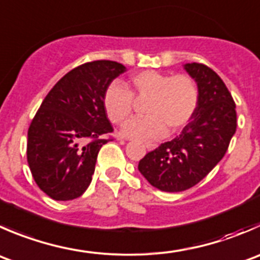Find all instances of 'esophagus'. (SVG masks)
Instances as JSON below:
<instances>
[{"instance_id": "esophagus-1", "label": "esophagus", "mask_w": 260, "mask_h": 260, "mask_svg": "<svg viewBox=\"0 0 260 260\" xmlns=\"http://www.w3.org/2000/svg\"><path fill=\"white\" fill-rule=\"evenodd\" d=\"M145 146H146V148H147L148 151H152V150H155L156 147H157V145H156V143H151V142H146Z\"/></svg>"}]
</instances>
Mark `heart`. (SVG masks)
<instances>
[{
    "instance_id": "heart-1",
    "label": "heart",
    "mask_w": 260,
    "mask_h": 260,
    "mask_svg": "<svg viewBox=\"0 0 260 260\" xmlns=\"http://www.w3.org/2000/svg\"><path fill=\"white\" fill-rule=\"evenodd\" d=\"M132 92L119 82H113L104 94L103 104L115 124H123L132 115L135 99H147V115L129 120L123 136L135 140H156L165 133H175L185 127L200 104V89L189 75H171L146 70L131 76Z\"/></svg>"
}]
</instances>
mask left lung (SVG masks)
<instances>
[{"label": "left lung", "mask_w": 260, "mask_h": 260, "mask_svg": "<svg viewBox=\"0 0 260 260\" xmlns=\"http://www.w3.org/2000/svg\"><path fill=\"white\" fill-rule=\"evenodd\" d=\"M184 70L200 89L197 110L180 135L138 164L151 185L170 193L200 183L225 156L238 125L235 102L221 77L202 63H186Z\"/></svg>", "instance_id": "left-lung-1"}]
</instances>
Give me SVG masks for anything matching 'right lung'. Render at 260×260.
<instances>
[{
  "label": "right lung",
  "instance_id": "right-lung-1",
  "mask_svg": "<svg viewBox=\"0 0 260 260\" xmlns=\"http://www.w3.org/2000/svg\"><path fill=\"white\" fill-rule=\"evenodd\" d=\"M122 63L94 60L71 70L43 100L27 131L26 156L37 185L54 201L80 197L113 132L103 99Z\"/></svg>",
  "mask_w": 260,
  "mask_h": 260
}]
</instances>
